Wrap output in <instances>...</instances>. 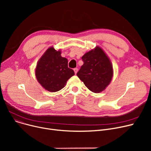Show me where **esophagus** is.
<instances>
[{"instance_id": "1", "label": "esophagus", "mask_w": 151, "mask_h": 151, "mask_svg": "<svg viewBox=\"0 0 151 151\" xmlns=\"http://www.w3.org/2000/svg\"><path fill=\"white\" fill-rule=\"evenodd\" d=\"M73 70H74V71H75V75H76V74L77 73V72H78V68H75L73 69Z\"/></svg>"}]
</instances>
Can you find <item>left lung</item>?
Wrapping results in <instances>:
<instances>
[{
    "instance_id": "8db88e82",
    "label": "left lung",
    "mask_w": 151,
    "mask_h": 151,
    "mask_svg": "<svg viewBox=\"0 0 151 151\" xmlns=\"http://www.w3.org/2000/svg\"><path fill=\"white\" fill-rule=\"evenodd\" d=\"M84 62L77 73L78 77L91 91L99 93L111 81L113 65L106 54L99 46L87 52L82 57Z\"/></svg>"
}]
</instances>
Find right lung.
Instances as JSON below:
<instances>
[{
	"label": "right lung",
	"instance_id": "right-lung-1",
	"mask_svg": "<svg viewBox=\"0 0 151 151\" xmlns=\"http://www.w3.org/2000/svg\"><path fill=\"white\" fill-rule=\"evenodd\" d=\"M61 51L50 47L37 63L35 76L46 91L55 92L65 87L68 79L75 75L68 67V60L61 56Z\"/></svg>",
	"mask_w": 151,
	"mask_h": 151
}]
</instances>
